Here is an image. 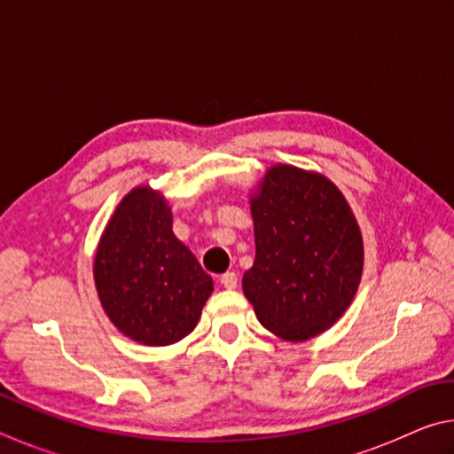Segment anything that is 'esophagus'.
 I'll use <instances>...</instances> for the list:
<instances>
[{
    "instance_id": "obj_1",
    "label": "esophagus",
    "mask_w": 454,
    "mask_h": 454,
    "mask_svg": "<svg viewBox=\"0 0 454 454\" xmlns=\"http://www.w3.org/2000/svg\"><path fill=\"white\" fill-rule=\"evenodd\" d=\"M220 284L224 288H228V290H232V288H236V284H238V276H236V272H224L220 276Z\"/></svg>"
}]
</instances>
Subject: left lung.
<instances>
[{
    "instance_id": "1",
    "label": "left lung",
    "mask_w": 454,
    "mask_h": 454,
    "mask_svg": "<svg viewBox=\"0 0 454 454\" xmlns=\"http://www.w3.org/2000/svg\"><path fill=\"white\" fill-rule=\"evenodd\" d=\"M256 258L242 290L260 325L309 340L342 317L363 276L364 248L347 198L317 172L276 164L250 196Z\"/></svg>"
}]
</instances>
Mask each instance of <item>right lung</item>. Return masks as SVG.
<instances>
[{
	"instance_id": "obj_1",
	"label": "right lung",
	"mask_w": 454,
	"mask_h": 454,
	"mask_svg": "<svg viewBox=\"0 0 454 454\" xmlns=\"http://www.w3.org/2000/svg\"><path fill=\"white\" fill-rule=\"evenodd\" d=\"M94 280L107 318L145 347H168L196 328L212 278L172 232L162 194L137 186L99 238Z\"/></svg>"
}]
</instances>
